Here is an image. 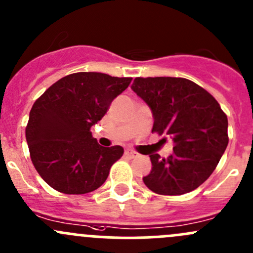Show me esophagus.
Instances as JSON below:
<instances>
[{"mask_svg": "<svg viewBox=\"0 0 253 253\" xmlns=\"http://www.w3.org/2000/svg\"><path fill=\"white\" fill-rule=\"evenodd\" d=\"M125 154H126V157H128L129 159H134V158H137V157H139V154L137 152H134V150H126V152H125Z\"/></svg>", "mask_w": 253, "mask_h": 253, "instance_id": "1", "label": "esophagus"}]
</instances>
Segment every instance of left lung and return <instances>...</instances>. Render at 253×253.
Masks as SVG:
<instances>
[{
    "instance_id": "1",
    "label": "left lung",
    "mask_w": 253,
    "mask_h": 253,
    "mask_svg": "<svg viewBox=\"0 0 253 253\" xmlns=\"http://www.w3.org/2000/svg\"><path fill=\"white\" fill-rule=\"evenodd\" d=\"M131 88L153 112L152 132L167 134L175 144L168 158L149 154L152 171L143 182L158 195L196 190L215 170L228 147L225 112L213 95L190 79L137 77Z\"/></svg>"
}]
</instances>
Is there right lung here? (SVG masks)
<instances>
[{"instance_id":"add662e5","label":"right lung","mask_w":253,"mask_h":253,"mask_svg":"<svg viewBox=\"0 0 253 253\" xmlns=\"http://www.w3.org/2000/svg\"><path fill=\"white\" fill-rule=\"evenodd\" d=\"M131 81L98 72L72 73L37 99L25 138L33 165L53 190L84 195L105 182L124 148L101 147L90 128Z\"/></svg>"}]
</instances>
